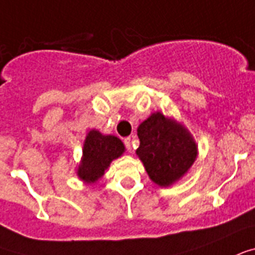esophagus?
<instances>
[{
  "label": "esophagus",
  "instance_id": "34e87169",
  "mask_svg": "<svg viewBox=\"0 0 255 255\" xmlns=\"http://www.w3.org/2000/svg\"><path fill=\"white\" fill-rule=\"evenodd\" d=\"M125 145H126V149H128V151L129 153H131L133 151V145H131V138H125Z\"/></svg>",
  "mask_w": 255,
  "mask_h": 255
}]
</instances>
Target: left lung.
Wrapping results in <instances>:
<instances>
[{"label":"left lung","mask_w":255,"mask_h":255,"mask_svg":"<svg viewBox=\"0 0 255 255\" xmlns=\"http://www.w3.org/2000/svg\"><path fill=\"white\" fill-rule=\"evenodd\" d=\"M139 147L135 154L149 178L169 187L187 174L198 157V145L191 133L175 118L151 113L137 129Z\"/></svg>","instance_id":"8db88e82"}]
</instances>
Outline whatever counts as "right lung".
Segmentation results:
<instances>
[{"label": "right lung", "instance_id": "right-lung-1", "mask_svg": "<svg viewBox=\"0 0 255 255\" xmlns=\"http://www.w3.org/2000/svg\"><path fill=\"white\" fill-rule=\"evenodd\" d=\"M125 153L124 142L116 135L102 134L100 130H89L84 141L82 157L77 167V175L82 182L96 183L109 169L114 159Z\"/></svg>", "mask_w": 255, "mask_h": 255}]
</instances>
